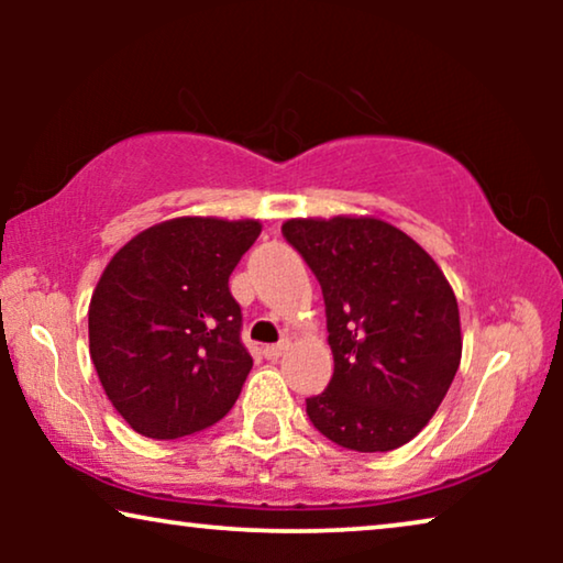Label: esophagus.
<instances>
[{
  "instance_id": "1",
  "label": "esophagus",
  "mask_w": 563,
  "mask_h": 563,
  "mask_svg": "<svg viewBox=\"0 0 563 563\" xmlns=\"http://www.w3.org/2000/svg\"><path fill=\"white\" fill-rule=\"evenodd\" d=\"M287 349H289V341H282V343H274V345H266V349H264V356H266V358H279V356H284V353H287Z\"/></svg>"
}]
</instances>
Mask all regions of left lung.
I'll list each match as a JSON object with an SVG mask.
<instances>
[{
    "label": "left lung",
    "mask_w": 563,
    "mask_h": 563,
    "mask_svg": "<svg viewBox=\"0 0 563 563\" xmlns=\"http://www.w3.org/2000/svg\"><path fill=\"white\" fill-rule=\"evenodd\" d=\"M282 233L318 276L333 379L307 399L312 426L358 453L412 441L461 364L459 302L441 266L379 218H295Z\"/></svg>",
    "instance_id": "left-lung-1"
}]
</instances>
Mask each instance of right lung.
I'll list each match as a JSON object with an SVG mask.
<instances>
[{
	"label": "right lung",
	"instance_id": "1",
	"mask_svg": "<svg viewBox=\"0 0 563 563\" xmlns=\"http://www.w3.org/2000/svg\"><path fill=\"white\" fill-rule=\"evenodd\" d=\"M258 220L174 218L114 253L89 302V353L135 433L174 441L225 418L253 358L228 279Z\"/></svg>",
	"mask_w": 563,
	"mask_h": 563
}]
</instances>
